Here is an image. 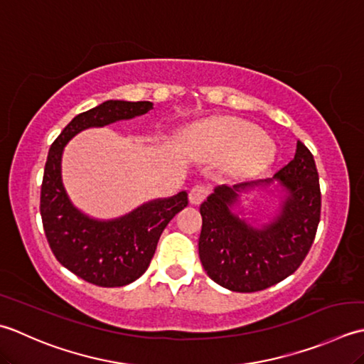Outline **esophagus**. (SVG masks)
Here are the masks:
<instances>
[{
  "label": "esophagus",
  "instance_id": "1",
  "mask_svg": "<svg viewBox=\"0 0 364 364\" xmlns=\"http://www.w3.org/2000/svg\"><path fill=\"white\" fill-rule=\"evenodd\" d=\"M207 195H209V188L205 187V185H195V187L190 188V193H188V199L191 204H201L204 199L207 198Z\"/></svg>",
  "mask_w": 364,
  "mask_h": 364
}]
</instances>
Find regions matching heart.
I'll list each match as a JSON object with an SVG mask.
<instances>
[{
    "label": "heart",
    "instance_id": "b5f03b06",
    "mask_svg": "<svg viewBox=\"0 0 364 364\" xmlns=\"http://www.w3.org/2000/svg\"><path fill=\"white\" fill-rule=\"evenodd\" d=\"M195 136L207 151L229 155L228 171L239 177L261 173L275 159L272 139L255 124L235 117H218L199 129Z\"/></svg>",
    "mask_w": 364,
    "mask_h": 364
}]
</instances>
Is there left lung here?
<instances>
[{
  "label": "left lung",
  "instance_id": "8db88e82",
  "mask_svg": "<svg viewBox=\"0 0 364 364\" xmlns=\"http://www.w3.org/2000/svg\"><path fill=\"white\" fill-rule=\"evenodd\" d=\"M275 178L287 198L272 224L255 228L228 209L239 191L269 184ZM199 212V259L215 283L232 292H257L278 284L305 261L321 221V187L313 154L299 141L295 157L273 179L221 185Z\"/></svg>",
  "mask_w": 364,
  "mask_h": 364
}]
</instances>
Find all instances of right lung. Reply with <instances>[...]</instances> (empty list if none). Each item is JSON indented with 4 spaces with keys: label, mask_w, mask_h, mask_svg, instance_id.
<instances>
[{
    "label": "right lung",
    "mask_w": 364,
    "mask_h": 364,
    "mask_svg": "<svg viewBox=\"0 0 364 364\" xmlns=\"http://www.w3.org/2000/svg\"><path fill=\"white\" fill-rule=\"evenodd\" d=\"M152 109L151 102L108 100L73 117L48 151L41 188V217L59 264L87 283L121 287L149 267L163 229L187 207V191L139 205L121 218H89L70 203L61 179V159L68 141L89 127L132 119Z\"/></svg>",
    "instance_id": "right-lung-1"
}]
</instances>
